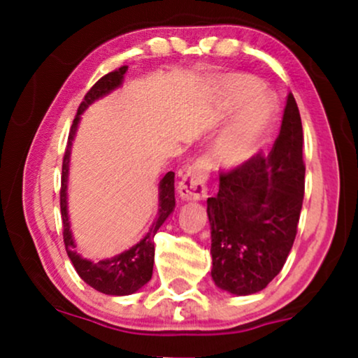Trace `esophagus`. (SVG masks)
Listing matches in <instances>:
<instances>
[{
    "label": "esophagus",
    "instance_id": "obj_1",
    "mask_svg": "<svg viewBox=\"0 0 358 358\" xmlns=\"http://www.w3.org/2000/svg\"><path fill=\"white\" fill-rule=\"evenodd\" d=\"M207 178L208 163L205 159H197L192 166L185 169V173L178 185L180 199L192 202V200H203L207 197Z\"/></svg>",
    "mask_w": 358,
    "mask_h": 358
}]
</instances>
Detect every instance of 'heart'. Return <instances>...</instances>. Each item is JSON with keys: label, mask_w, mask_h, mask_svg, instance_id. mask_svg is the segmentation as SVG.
Returning a JSON list of instances; mask_svg holds the SVG:
<instances>
[{"label": "heart", "mask_w": 358, "mask_h": 358, "mask_svg": "<svg viewBox=\"0 0 358 358\" xmlns=\"http://www.w3.org/2000/svg\"><path fill=\"white\" fill-rule=\"evenodd\" d=\"M261 90L262 83L249 75H231L220 85L224 109H238L215 145V158L223 168H236L251 159L275 119V97Z\"/></svg>", "instance_id": "b5f03b06"}]
</instances>
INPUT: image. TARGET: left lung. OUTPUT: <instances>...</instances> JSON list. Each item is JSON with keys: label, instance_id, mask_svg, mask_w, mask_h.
Listing matches in <instances>:
<instances>
[{"label": "left lung", "instance_id": "left-lung-1", "mask_svg": "<svg viewBox=\"0 0 358 358\" xmlns=\"http://www.w3.org/2000/svg\"><path fill=\"white\" fill-rule=\"evenodd\" d=\"M303 195V127L290 92L271 153L220 174L218 194L207 200L215 285L246 296L273 280L295 241Z\"/></svg>", "mask_w": 358, "mask_h": 358}]
</instances>
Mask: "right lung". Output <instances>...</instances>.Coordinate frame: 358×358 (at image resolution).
Segmentation results:
<instances>
[{"label": "right lung", "mask_w": 358, "mask_h": 358, "mask_svg": "<svg viewBox=\"0 0 358 358\" xmlns=\"http://www.w3.org/2000/svg\"><path fill=\"white\" fill-rule=\"evenodd\" d=\"M129 66H120L119 70L107 73L102 76L94 86L87 91L85 99L78 107V114L73 120L70 135H68V143L63 156L62 166V189H60V208L63 220V241H65L66 254L70 257L73 267L76 268L78 275L85 280L87 285L94 290L106 293V295L125 296L138 292L141 287L150 282L153 275V264H155V234L158 233L161 224L166 222V218L174 212L176 199H174V173L169 171L168 174L161 179L159 182V205L158 215H156L150 231L140 239L135 246H131L127 251L117 254L110 259H102L99 262L90 261V259L81 257V254L75 251L76 243L73 238L70 228V218H68V171H70V155L71 145L75 140L78 125H80L81 114L90 107L92 102H96L101 97L110 94L112 91L122 86L124 76Z\"/></svg>", "instance_id": "add662e5"}]
</instances>
